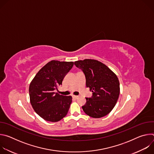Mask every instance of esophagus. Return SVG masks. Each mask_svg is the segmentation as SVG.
Wrapping results in <instances>:
<instances>
[{
	"label": "esophagus",
	"mask_w": 154,
	"mask_h": 154,
	"mask_svg": "<svg viewBox=\"0 0 154 154\" xmlns=\"http://www.w3.org/2000/svg\"><path fill=\"white\" fill-rule=\"evenodd\" d=\"M72 97H73L74 98H75V99H78V98H79V96H75V95H73V96H72Z\"/></svg>",
	"instance_id": "34e87169"
}]
</instances>
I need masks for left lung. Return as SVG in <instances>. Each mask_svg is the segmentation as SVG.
<instances>
[{
    "label": "left lung",
    "instance_id": "obj_1",
    "mask_svg": "<svg viewBox=\"0 0 154 154\" xmlns=\"http://www.w3.org/2000/svg\"><path fill=\"white\" fill-rule=\"evenodd\" d=\"M74 64L84 72L86 87L93 92L91 98H86L83 112L94 118L106 116L115 107L119 96L117 75L105 64L94 59L78 60Z\"/></svg>",
    "mask_w": 154,
    "mask_h": 154
}]
</instances>
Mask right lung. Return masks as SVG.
I'll use <instances>...</instances> for the list:
<instances>
[{"label": "right lung", "mask_w": 154, "mask_h": 154, "mask_svg": "<svg viewBox=\"0 0 154 154\" xmlns=\"http://www.w3.org/2000/svg\"><path fill=\"white\" fill-rule=\"evenodd\" d=\"M74 65L73 61L52 60L38 72L30 82L29 96L35 112L42 119L58 122L67 115L72 96L55 93L63 80Z\"/></svg>", "instance_id": "right-lung-1"}]
</instances>
